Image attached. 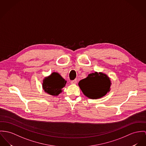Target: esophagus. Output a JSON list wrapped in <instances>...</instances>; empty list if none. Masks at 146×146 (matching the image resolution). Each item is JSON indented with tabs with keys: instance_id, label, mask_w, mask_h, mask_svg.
Instances as JSON below:
<instances>
[{
	"instance_id": "esophagus-1",
	"label": "esophagus",
	"mask_w": 146,
	"mask_h": 146,
	"mask_svg": "<svg viewBox=\"0 0 146 146\" xmlns=\"http://www.w3.org/2000/svg\"><path fill=\"white\" fill-rule=\"evenodd\" d=\"M70 83L72 84H76V83H77V80H76V79H74V80H72V81L70 82Z\"/></svg>"
}]
</instances>
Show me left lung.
Wrapping results in <instances>:
<instances>
[{"label": "left lung", "mask_w": 146, "mask_h": 146, "mask_svg": "<svg viewBox=\"0 0 146 146\" xmlns=\"http://www.w3.org/2000/svg\"><path fill=\"white\" fill-rule=\"evenodd\" d=\"M78 85L85 96L91 99H97L110 90L111 80L106 74L95 72L80 80Z\"/></svg>", "instance_id": "obj_1"}]
</instances>
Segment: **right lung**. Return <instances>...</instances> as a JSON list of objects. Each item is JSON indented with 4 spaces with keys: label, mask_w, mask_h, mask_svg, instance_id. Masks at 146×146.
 Wrapping results in <instances>:
<instances>
[{
    "label": "right lung",
    "mask_w": 146,
    "mask_h": 146,
    "mask_svg": "<svg viewBox=\"0 0 146 146\" xmlns=\"http://www.w3.org/2000/svg\"><path fill=\"white\" fill-rule=\"evenodd\" d=\"M67 81L58 73L54 72L43 80V87L45 92L52 96H58L66 84Z\"/></svg>",
    "instance_id": "right-lung-1"
}]
</instances>
